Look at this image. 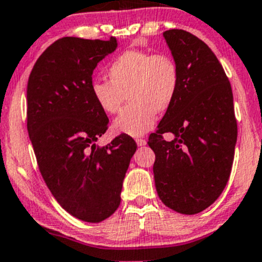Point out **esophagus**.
Here are the masks:
<instances>
[{
	"label": "esophagus",
	"instance_id": "1",
	"mask_svg": "<svg viewBox=\"0 0 262 262\" xmlns=\"http://www.w3.org/2000/svg\"><path fill=\"white\" fill-rule=\"evenodd\" d=\"M136 142H137V144H138L139 147H143V146H146V144H147L146 139H142V138H138Z\"/></svg>",
	"mask_w": 262,
	"mask_h": 262
}]
</instances>
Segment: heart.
<instances>
[{
	"instance_id": "heart-1",
	"label": "heart",
	"mask_w": 262,
	"mask_h": 262,
	"mask_svg": "<svg viewBox=\"0 0 262 262\" xmlns=\"http://www.w3.org/2000/svg\"><path fill=\"white\" fill-rule=\"evenodd\" d=\"M109 81H92L91 96L106 114H116L125 96L129 104L114 120L118 134L142 137L155 125L157 114L172 105L180 84L176 60L165 53L125 50L106 70Z\"/></svg>"
}]
</instances>
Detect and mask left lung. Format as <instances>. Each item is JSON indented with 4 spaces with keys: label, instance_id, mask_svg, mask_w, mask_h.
<instances>
[{
    "label": "left lung",
    "instance_id": "obj_1",
    "mask_svg": "<svg viewBox=\"0 0 262 262\" xmlns=\"http://www.w3.org/2000/svg\"><path fill=\"white\" fill-rule=\"evenodd\" d=\"M180 72L179 91L150 134L156 155L153 173L163 204L181 214H196L213 204L228 182L237 121L233 94L212 49L185 30L163 33ZM163 133L174 134L172 141Z\"/></svg>",
    "mask_w": 262,
    "mask_h": 262
}]
</instances>
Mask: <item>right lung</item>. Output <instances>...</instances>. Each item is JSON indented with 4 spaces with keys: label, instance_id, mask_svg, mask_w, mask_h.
Masks as SVG:
<instances>
[{
    "label": "right lung",
    "instance_id": "1",
    "mask_svg": "<svg viewBox=\"0 0 262 262\" xmlns=\"http://www.w3.org/2000/svg\"><path fill=\"white\" fill-rule=\"evenodd\" d=\"M116 48V38L59 39L36 60L26 90L29 138L41 176L60 207L89 223L119 208L137 150L125 134L96 147L109 119L91 96L92 73Z\"/></svg>",
    "mask_w": 262,
    "mask_h": 262
}]
</instances>
